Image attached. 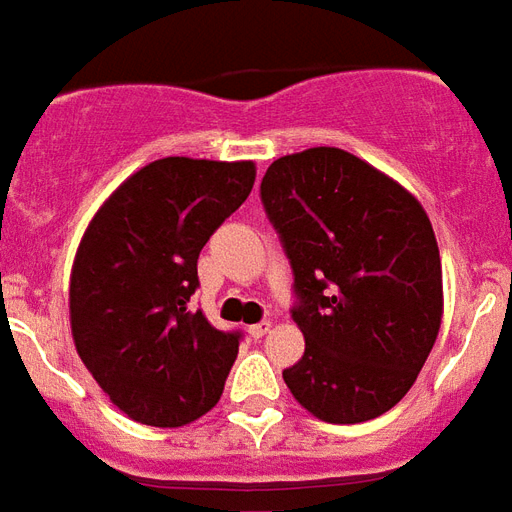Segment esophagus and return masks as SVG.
<instances>
[{
  "label": "esophagus",
  "mask_w": 512,
  "mask_h": 512,
  "mask_svg": "<svg viewBox=\"0 0 512 512\" xmlns=\"http://www.w3.org/2000/svg\"><path fill=\"white\" fill-rule=\"evenodd\" d=\"M270 330H272V322H259V324H253V327H248V335H251V338H264Z\"/></svg>",
  "instance_id": "obj_1"
}]
</instances>
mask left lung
Segmentation results:
<instances>
[{"label": "left lung", "mask_w": 512, "mask_h": 512, "mask_svg": "<svg viewBox=\"0 0 512 512\" xmlns=\"http://www.w3.org/2000/svg\"><path fill=\"white\" fill-rule=\"evenodd\" d=\"M261 201L294 272L300 363L283 371L324 423L390 412L434 349L445 294L434 226L412 193L338 147L283 155Z\"/></svg>", "instance_id": "left-lung-1"}]
</instances>
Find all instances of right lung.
I'll list each match as a JSON object with an SVG mask.
<instances>
[{
	"mask_svg": "<svg viewBox=\"0 0 512 512\" xmlns=\"http://www.w3.org/2000/svg\"><path fill=\"white\" fill-rule=\"evenodd\" d=\"M256 179L253 160L160 158L130 174L89 220L70 270L73 343L130 420L179 428L218 404L240 333L201 311V248Z\"/></svg>",
	"mask_w": 512,
	"mask_h": 512,
	"instance_id": "add662e5",
	"label": "right lung"
}]
</instances>
